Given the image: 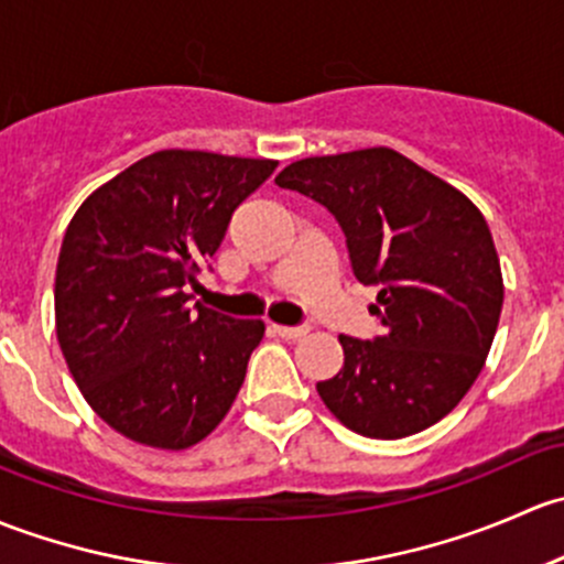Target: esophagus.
<instances>
[{
    "label": "esophagus",
    "mask_w": 564,
    "mask_h": 564,
    "mask_svg": "<svg viewBox=\"0 0 564 564\" xmlns=\"http://www.w3.org/2000/svg\"><path fill=\"white\" fill-rule=\"evenodd\" d=\"M271 330L282 339H301V336L310 334V328H304V325H271Z\"/></svg>",
    "instance_id": "34e87169"
}]
</instances>
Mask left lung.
Wrapping results in <instances>:
<instances>
[{
  "label": "left lung",
  "mask_w": 564,
  "mask_h": 564,
  "mask_svg": "<svg viewBox=\"0 0 564 564\" xmlns=\"http://www.w3.org/2000/svg\"><path fill=\"white\" fill-rule=\"evenodd\" d=\"M341 225L358 282L377 284L375 341L339 336L345 367L317 382L356 434L402 440L443 421L484 369L505 284L480 208L388 147L306 156L274 178Z\"/></svg>",
  "instance_id": "left-lung-1"
}]
</instances>
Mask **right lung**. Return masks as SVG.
<instances>
[{
	"instance_id": "add662e5",
	"label": "right lung",
	"mask_w": 564,
	"mask_h": 564,
	"mask_svg": "<svg viewBox=\"0 0 564 564\" xmlns=\"http://www.w3.org/2000/svg\"><path fill=\"white\" fill-rule=\"evenodd\" d=\"M276 160L162 149L97 187L56 263V336L69 375L113 432L187 451L234 408L263 321L189 304L230 217Z\"/></svg>"
}]
</instances>
